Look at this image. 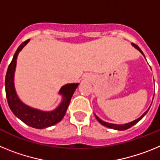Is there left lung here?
I'll list each match as a JSON object with an SVG mask.
<instances>
[{
  "label": "left lung",
  "instance_id": "8db88e82",
  "mask_svg": "<svg viewBox=\"0 0 160 160\" xmlns=\"http://www.w3.org/2000/svg\"><path fill=\"white\" fill-rule=\"evenodd\" d=\"M132 45H133V46H135V47L136 48V49H138V50H139V51L141 52V53H142V54L143 55V56H144V54H143V53H142V50H141L140 49H139V47H138V46H137V45H135V44H134V43H132ZM144 57H145V56H144ZM148 111H146V112L144 113L143 114H142V116L140 117V118H138V119L135 120V121H133V122H129V123L124 124V125H116V124L108 123V122H103L102 120L100 119V118H98V116H96V115H95V118H97L98 121V122H99L100 123L102 124V125L105 126V127H107V128H111V129H114V130H118V131H123V130L129 129V128H131V127H132V126H134V125H135V124H136L137 122H138V121H140V120L142 119V118H143L144 116H145V114H146L147 113H148Z\"/></svg>",
  "mask_w": 160,
  "mask_h": 160
}]
</instances>
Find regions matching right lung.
<instances>
[{
    "label": "right lung",
    "mask_w": 160,
    "mask_h": 160,
    "mask_svg": "<svg viewBox=\"0 0 160 160\" xmlns=\"http://www.w3.org/2000/svg\"><path fill=\"white\" fill-rule=\"evenodd\" d=\"M29 39H28L20 45L15 54L13 55L12 62L8 66L5 81V94H6L8 107L11 109L12 112L19 119L22 120V122L27 124L29 127L37 129H43L55 125L62 119L66 112L68 106L70 104L73 92L75 91L78 84V83L67 84L61 88L59 93L62 94V102H61L59 107L53 111L44 112V111L35 110L25 105L22 102H21V100L18 98L14 89L13 75L18 53L22 50V48L29 42Z\"/></svg>",
    "instance_id": "add662e5"
}]
</instances>
